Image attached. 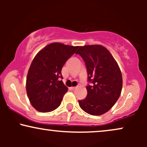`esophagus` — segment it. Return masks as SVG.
<instances>
[{"instance_id":"obj_1","label":"esophagus","mask_w":147,"mask_h":147,"mask_svg":"<svg viewBox=\"0 0 147 147\" xmlns=\"http://www.w3.org/2000/svg\"><path fill=\"white\" fill-rule=\"evenodd\" d=\"M76 88H77V87H70V89H71V90H75Z\"/></svg>"}]
</instances>
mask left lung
<instances>
[{
	"mask_svg": "<svg viewBox=\"0 0 147 147\" xmlns=\"http://www.w3.org/2000/svg\"><path fill=\"white\" fill-rule=\"evenodd\" d=\"M85 62L88 73L86 97L79 100L81 109L91 115L109 111L120 96L122 76L109 50L100 45L79 47L77 52Z\"/></svg>",
	"mask_w": 147,
	"mask_h": 147,
	"instance_id": "1",
	"label": "left lung"
}]
</instances>
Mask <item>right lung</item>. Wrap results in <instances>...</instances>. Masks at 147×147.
<instances>
[{"mask_svg": "<svg viewBox=\"0 0 147 147\" xmlns=\"http://www.w3.org/2000/svg\"><path fill=\"white\" fill-rule=\"evenodd\" d=\"M78 46L52 43L34 58L28 70L26 90L30 102L36 111L48 113L57 109L68 88L62 80L61 70Z\"/></svg>", "mask_w": 147, "mask_h": 147, "instance_id": "obj_1", "label": "right lung"}]
</instances>
